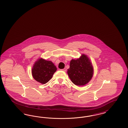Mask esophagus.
I'll use <instances>...</instances> for the list:
<instances>
[{"label": "esophagus", "mask_w": 128, "mask_h": 128, "mask_svg": "<svg viewBox=\"0 0 128 128\" xmlns=\"http://www.w3.org/2000/svg\"><path fill=\"white\" fill-rule=\"evenodd\" d=\"M62 71H64V72H66V68H63V69H62Z\"/></svg>", "instance_id": "1"}]
</instances>
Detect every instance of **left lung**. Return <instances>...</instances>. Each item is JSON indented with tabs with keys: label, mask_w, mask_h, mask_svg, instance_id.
<instances>
[{
	"label": "left lung",
	"mask_w": 128,
	"mask_h": 128,
	"mask_svg": "<svg viewBox=\"0 0 128 128\" xmlns=\"http://www.w3.org/2000/svg\"><path fill=\"white\" fill-rule=\"evenodd\" d=\"M68 74L76 85L83 86L89 82L93 76V69L87 56L82 55L78 59L72 60Z\"/></svg>",
	"instance_id": "8db88e82"
}]
</instances>
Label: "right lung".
Listing matches in <instances>:
<instances>
[{
	"mask_svg": "<svg viewBox=\"0 0 128 128\" xmlns=\"http://www.w3.org/2000/svg\"><path fill=\"white\" fill-rule=\"evenodd\" d=\"M56 70V67L52 62L40 58L33 66L32 74L36 81L46 84L51 79Z\"/></svg>",
	"mask_w": 128,
	"mask_h": 128,
	"instance_id": "right-lung-1",
	"label": "right lung"
}]
</instances>
